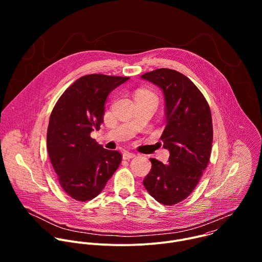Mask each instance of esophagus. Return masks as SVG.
Returning <instances> with one entry per match:
<instances>
[{"mask_svg":"<svg viewBox=\"0 0 262 262\" xmlns=\"http://www.w3.org/2000/svg\"><path fill=\"white\" fill-rule=\"evenodd\" d=\"M135 157H136V155L133 154V152H128V151L123 152V159L124 160H130V159H134Z\"/></svg>","mask_w":262,"mask_h":262,"instance_id":"1","label":"esophagus"}]
</instances>
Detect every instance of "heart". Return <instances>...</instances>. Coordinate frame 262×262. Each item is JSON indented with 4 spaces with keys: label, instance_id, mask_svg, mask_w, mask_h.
<instances>
[{
    "label": "heart",
    "instance_id": "1",
    "mask_svg": "<svg viewBox=\"0 0 262 262\" xmlns=\"http://www.w3.org/2000/svg\"><path fill=\"white\" fill-rule=\"evenodd\" d=\"M137 94H151L150 92H148V91H146V90H140ZM152 95V94H151Z\"/></svg>",
    "mask_w": 262,
    "mask_h": 262
}]
</instances>
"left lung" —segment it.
I'll return each instance as SVG.
<instances>
[{
    "label": "left lung",
    "mask_w": 262,
    "mask_h": 262,
    "mask_svg": "<svg viewBox=\"0 0 262 262\" xmlns=\"http://www.w3.org/2000/svg\"><path fill=\"white\" fill-rule=\"evenodd\" d=\"M141 78L164 93L167 124L161 140L170 152L167 164L150 159L151 170L143 184L158 202L173 205L188 198L208 165L212 144L210 108L196 85L176 70L160 68Z\"/></svg>",
    "instance_id": "1"
}]
</instances>
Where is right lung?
<instances>
[{
  "label": "right lung",
  "mask_w": 262,
  "mask_h": 262,
  "mask_svg": "<svg viewBox=\"0 0 262 262\" xmlns=\"http://www.w3.org/2000/svg\"><path fill=\"white\" fill-rule=\"evenodd\" d=\"M129 78L88 74L61 95L50 117L47 145L62 189L73 199L88 201L103 190L118 169L121 155L90 137L103 122L107 95Z\"/></svg>",
  "instance_id": "add662e5"
}]
</instances>
